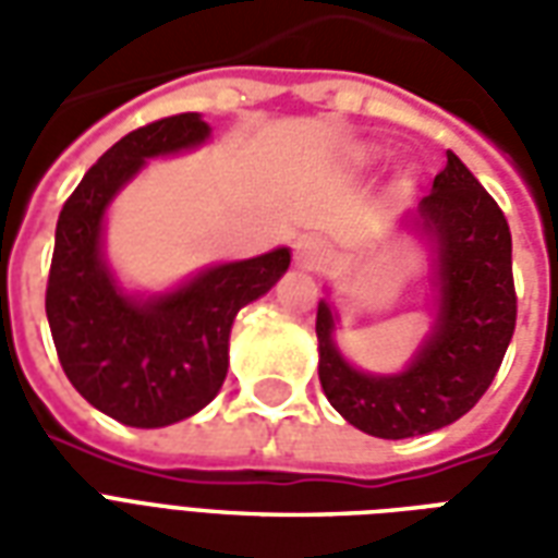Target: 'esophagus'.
Instances as JSON below:
<instances>
[{"instance_id":"1","label":"esophagus","mask_w":558,"mask_h":558,"mask_svg":"<svg viewBox=\"0 0 558 558\" xmlns=\"http://www.w3.org/2000/svg\"><path fill=\"white\" fill-rule=\"evenodd\" d=\"M295 259H299V266L302 268H319L326 263V244L323 239H316V235H302L299 242H295Z\"/></svg>"}]
</instances>
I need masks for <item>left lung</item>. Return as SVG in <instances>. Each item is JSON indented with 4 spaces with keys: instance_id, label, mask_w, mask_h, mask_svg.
<instances>
[{
    "instance_id": "1",
    "label": "left lung",
    "mask_w": 558,
    "mask_h": 558,
    "mask_svg": "<svg viewBox=\"0 0 558 558\" xmlns=\"http://www.w3.org/2000/svg\"><path fill=\"white\" fill-rule=\"evenodd\" d=\"M439 251V319L418 359L398 376H367L340 359L331 311L319 304V383L352 427L379 439L439 430L490 388L517 323L511 230L466 163L448 151L412 215Z\"/></svg>"
}]
</instances>
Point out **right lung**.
<instances>
[{"instance_id": "right-lung-1", "label": "right lung", "mask_w": 558, "mask_h": 558, "mask_svg": "<svg viewBox=\"0 0 558 558\" xmlns=\"http://www.w3.org/2000/svg\"><path fill=\"white\" fill-rule=\"evenodd\" d=\"M208 137L199 113L131 131L92 163L56 223L47 319L62 371L104 415L131 427H163L206 407L223 386L235 314L290 268V251L208 268L182 290L134 302L101 263L104 208L143 160Z\"/></svg>"}]
</instances>
